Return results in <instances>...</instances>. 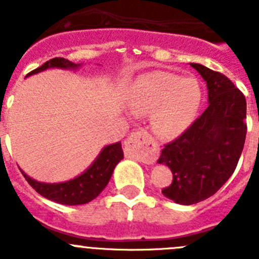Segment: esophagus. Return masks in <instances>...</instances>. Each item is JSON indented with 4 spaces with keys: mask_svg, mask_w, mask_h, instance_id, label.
<instances>
[{
    "mask_svg": "<svg viewBox=\"0 0 259 259\" xmlns=\"http://www.w3.org/2000/svg\"><path fill=\"white\" fill-rule=\"evenodd\" d=\"M125 154L143 163H153L158 155V146L146 132H135L125 141Z\"/></svg>",
    "mask_w": 259,
    "mask_h": 259,
    "instance_id": "obj_1",
    "label": "esophagus"
}]
</instances>
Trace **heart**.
Here are the masks:
<instances>
[{"label":"heart","mask_w":259,"mask_h":259,"mask_svg":"<svg viewBox=\"0 0 259 259\" xmlns=\"http://www.w3.org/2000/svg\"><path fill=\"white\" fill-rule=\"evenodd\" d=\"M201 87L193 77L157 71L136 79L127 95L134 115L150 114V127L163 139L179 136L194 120L200 109Z\"/></svg>","instance_id":"1"}]
</instances>
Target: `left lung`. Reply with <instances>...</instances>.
<instances>
[{
	"label": "left lung",
	"mask_w": 259,
	"mask_h": 259,
	"mask_svg": "<svg viewBox=\"0 0 259 259\" xmlns=\"http://www.w3.org/2000/svg\"><path fill=\"white\" fill-rule=\"evenodd\" d=\"M207 87L209 106L180 137L167 144L158 163L172 172L166 198L193 205L218 192L237 166L246 136V101L224 75L189 63Z\"/></svg>",
	"instance_id": "8db88e82"
}]
</instances>
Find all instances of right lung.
Wrapping results in <instances>:
<instances>
[{"mask_svg":"<svg viewBox=\"0 0 259 259\" xmlns=\"http://www.w3.org/2000/svg\"><path fill=\"white\" fill-rule=\"evenodd\" d=\"M81 66H83V63H72L65 58H53L45 62L41 67L29 72L27 77L42 72L45 70H50V68L79 70ZM122 159V144H120V141H118V143L104 146L100 154L96 157L95 161L85 171L75 176L74 179L66 180V182H37V180L32 179L31 176L27 175L22 168H20V171L32 188L35 189L37 193H40L42 197L54 201L57 203H62V205L74 206V205H84V203H88L95 200L98 194L104 191L110 178L113 175L114 168Z\"/></svg>","mask_w":259,"mask_h":259,"instance_id":"1","label":"right lung"}]
</instances>
